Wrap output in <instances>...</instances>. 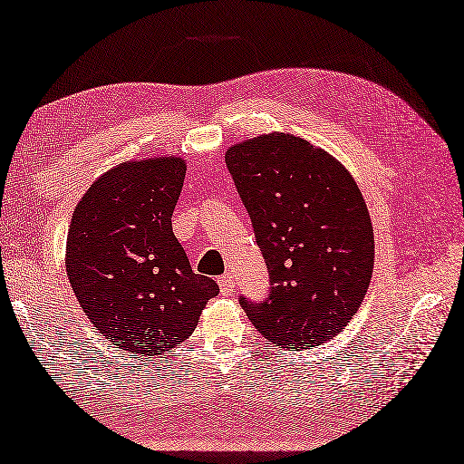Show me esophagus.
Instances as JSON below:
<instances>
[{"mask_svg": "<svg viewBox=\"0 0 464 464\" xmlns=\"http://www.w3.org/2000/svg\"><path fill=\"white\" fill-rule=\"evenodd\" d=\"M218 285H220V292L224 296H232L234 295V288H236V282L232 278V274H224V276L218 278Z\"/></svg>", "mask_w": 464, "mask_h": 464, "instance_id": "34e87169", "label": "esophagus"}]
</instances>
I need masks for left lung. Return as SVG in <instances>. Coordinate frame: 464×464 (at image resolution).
I'll return each instance as SVG.
<instances>
[{
  "instance_id": "8db88e82",
  "label": "left lung",
  "mask_w": 464,
  "mask_h": 464,
  "mask_svg": "<svg viewBox=\"0 0 464 464\" xmlns=\"http://www.w3.org/2000/svg\"><path fill=\"white\" fill-rule=\"evenodd\" d=\"M266 260L268 300L240 304L280 348L318 346L361 308L374 266V236L351 172L300 136L272 131L226 152Z\"/></svg>"
}]
</instances>
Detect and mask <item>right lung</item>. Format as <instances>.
Listing matches in <instances>:
<instances>
[{
  "mask_svg": "<svg viewBox=\"0 0 464 464\" xmlns=\"http://www.w3.org/2000/svg\"><path fill=\"white\" fill-rule=\"evenodd\" d=\"M186 160H128L82 196L65 242V272L100 334L138 356L169 354L194 333L220 288L194 274L172 232Z\"/></svg>",
  "mask_w": 464,
  "mask_h": 464,
  "instance_id": "1",
  "label": "right lung"
}]
</instances>
